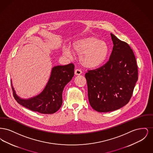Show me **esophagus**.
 Listing matches in <instances>:
<instances>
[{
  "instance_id": "obj_1",
  "label": "esophagus",
  "mask_w": 153,
  "mask_h": 153,
  "mask_svg": "<svg viewBox=\"0 0 153 153\" xmlns=\"http://www.w3.org/2000/svg\"><path fill=\"white\" fill-rule=\"evenodd\" d=\"M81 73H82V71L79 69H76L74 71V74L76 75H80Z\"/></svg>"
}]
</instances>
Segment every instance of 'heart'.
I'll use <instances>...</instances> for the list:
<instances>
[{
    "instance_id": "1",
    "label": "heart",
    "mask_w": 153,
    "mask_h": 153,
    "mask_svg": "<svg viewBox=\"0 0 153 153\" xmlns=\"http://www.w3.org/2000/svg\"><path fill=\"white\" fill-rule=\"evenodd\" d=\"M71 47L73 53L80 56L81 64L88 68L101 65L105 61L109 53L107 44L94 36L76 40L72 44ZM63 53L67 56L71 54L68 48L63 49Z\"/></svg>"
}]
</instances>
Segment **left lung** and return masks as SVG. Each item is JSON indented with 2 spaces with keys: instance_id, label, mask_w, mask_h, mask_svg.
I'll list each match as a JSON object with an SVG mask.
<instances>
[{
  "instance_id": "obj_1",
  "label": "left lung",
  "mask_w": 153,
  "mask_h": 153,
  "mask_svg": "<svg viewBox=\"0 0 153 153\" xmlns=\"http://www.w3.org/2000/svg\"><path fill=\"white\" fill-rule=\"evenodd\" d=\"M111 36L114 46L109 60L85 74L89 102L100 112L113 111L127 104L138 80V66L130 46L114 34Z\"/></svg>"
}]
</instances>
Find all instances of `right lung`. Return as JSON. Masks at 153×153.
<instances>
[{"label": "right lung", "mask_w": 153, "mask_h": 153, "mask_svg": "<svg viewBox=\"0 0 153 153\" xmlns=\"http://www.w3.org/2000/svg\"><path fill=\"white\" fill-rule=\"evenodd\" d=\"M74 69V65L72 63L66 65L54 66L44 91L39 95L28 100L20 99L12 88L15 99L22 106L41 114H51L57 112L62 104L63 89L72 80Z\"/></svg>", "instance_id": "right-lung-1"}]
</instances>
